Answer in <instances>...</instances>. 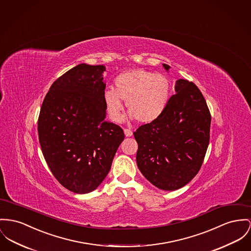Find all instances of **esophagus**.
Returning a JSON list of instances; mask_svg holds the SVG:
<instances>
[{
  "instance_id": "1",
  "label": "esophagus",
  "mask_w": 251,
  "mask_h": 251,
  "mask_svg": "<svg viewBox=\"0 0 251 251\" xmlns=\"http://www.w3.org/2000/svg\"><path fill=\"white\" fill-rule=\"evenodd\" d=\"M124 132H125V135H126V137H131V136L133 135L132 130H130V129H128V128H125V129H124Z\"/></svg>"
}]
</instances>
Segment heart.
Segmentation results:
<instances>
[{"mask_svg":"<svg viewBox=\"0 0 251 251\" xmlns=\"http://www.w3.org/2000/svg\"><path fill=\"white\" fill-rule=\"evenodd\" d=\"M115 89L106 88L102 99L110 119L123 120L124 102L126 100L130 118L151 124L165 113L171 97V84L165 75L145 69H130L119 74Z\"/></svg>","mask_w":251,"mask_h":251,"instance_id":"obj_1","label":"heart"}]
</instances>
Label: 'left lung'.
I'll return each instance as SVG.
<instances>
[{"label": "left lung", "mask_w": 251, "mask_h": 251, "mask_svg": "<svg viewBox=\"0 0 251 251\" xmlns=\"http://www.w3.org/2000/svg\"><path fill=\"white\" fill-rule=\"evenodd\" d=\"M168 71L170 67L163 64ZM175 95L157 121L141 126L136 162L142 174L163 190H176L199 172L209 144L211 116L196 84L179 79Z\"/></svg>", "instance_id": "obj_1"}]
</instances>
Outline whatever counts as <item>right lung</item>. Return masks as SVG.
<instances>
[{
	"instance_id": "add662e5",
	"label": "right lung",
	"mask_w": 251,
	"mask_h": 251,
	"mask_svg": "<svg viewBox=\"0 0 251 251\" xmlns=\"http://www.w3.org/2000/svg\"><path fill=\"white\" fill-rule=\"evenodd\" d=\"M104 66L80 64L59 77L43 101L38 133L57 181L78 194L95 190L108 174L123 129L105 121Z\"/></svg>"
}]
</instances>
